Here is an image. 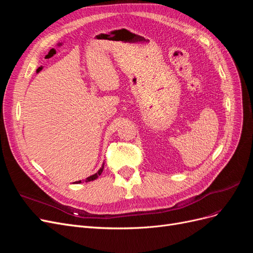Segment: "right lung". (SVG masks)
Here are the masks:
<instances>
[{
	"label": "right lung",
	"mask_w": 253,
	"mask_h": 253,
	"mask_svg": "<svg viewBox=\"0 0 253 253\" xmlns=\"http://www.w3.org/2000/svg\"><path fill=\"white\" fill-rule=\"evenodd\" d=\"M103 168H104V164L102 165V167L100 168V170H99L96 174H94V175H91V176H89V177H87L86 179H85V182H88V181H91V180H95L96 178H98L99 176L101 175V173H102V171H103ZM81 182V180H79V181H75L74 183H80Z\"/></svg>",
	"instance_id": "right-lung-1"
}]
</instances>
